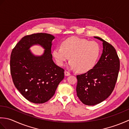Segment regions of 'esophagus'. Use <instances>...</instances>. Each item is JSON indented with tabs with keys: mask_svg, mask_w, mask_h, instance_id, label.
Masks as SVG:
<instances>
[{
	"mask_svg": "<svg viewBox=\"0 0 129 129\" xmlns=\"http://www.w3.org/2000/svg\"><path fill=\"white\" fill-rule=\"evenodd\" d=\"M64 74H65V76H69V75H71V74L69 72H67V71H65Z\"/></svg>",
	"mask_w": 129,
	"mask_h": 129,
	"instance_id": "obj_1",
	"label": "esophagus"
}]
</instances>
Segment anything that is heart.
Listing matches in <instances>:
<instances>
[{
    "mask_svg": "<svg viewBox=\"0 0 129 129\" xmlns=\"http://www.w3.org/2000/svg\"><path fill=\"white\" fill-rule=\"evenodd\" d=\"M100 54L99 44L94 41L72 37L63 41L61 46L53 51V56L59 66H63L69 59L71 69L84 73L91 70Z\"/></svg>",
    "mask_w": 129,
    "mask_h": 129,
    "instance_id": "heart-1",
    "label": "heart"
}]
</instances>
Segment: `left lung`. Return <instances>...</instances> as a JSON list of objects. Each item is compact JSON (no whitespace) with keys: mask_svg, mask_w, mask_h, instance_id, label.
Segmentation results:
<instances>
[{"mask_svg":"<svg viewBox=\"0 0 129 129\" xmlns=\"http://www.w3.org/2000/svg\"><path fill=\"white\" fill-rule=\"evenodd\" d=\"M94 38L103 42L102 55L91 70L76 76L77 96L86 105H96L111 95L120 69V60L114 46L99 37Z\"/></svg>","mask_w":129,"mask_h":129,"instance_id":"obj_1","label":"left lung"}]
</instances>
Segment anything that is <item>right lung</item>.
I'll return each mask as SVG.
<instances>
[{
    "label": "right lung",
    "instance_id": "obj_1",
    "mask_svg": "<svg viewBox=\"0 0 129 129\" xmlns=\"http://www.w3.org/2000/svg\"><path fill=\"white\" fill-rule=\"evenodd\" d=\"M54 37L47 33H36L24 37L12 51L10 73L16 88L28 101L43 104L53 96L64 70L52 59L51 48ZM39 44L45 49L41 56H35L29 50Z\"/></svg>",
    "mask_w": 129,
    "mask_h": 129
}]
</instances>
